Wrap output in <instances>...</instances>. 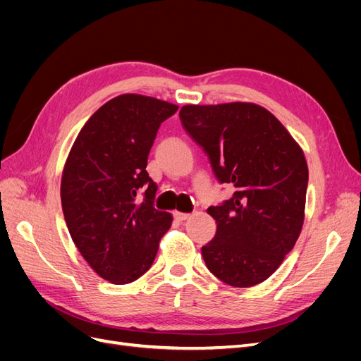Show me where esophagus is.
Listing matches in <instances>:
<instances>
[{"instance_id": "esophagus-1", "label": "esophagus", "mask_w": 361, "mask_h": 361, "mask_svg": "<svg viewBox=\"0 0 361 361\" xmlns=\"http://www.w3.org/2000/svg\"><path fill=\"white\" fill-rule=\"evenodd\" d=\"M174 218H176L178 221H187L191 218L190 214H182V212H174Z\"/></svg>"}]
</instances>
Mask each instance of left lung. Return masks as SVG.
I'll return each mask as SVG.
<instances>
[{
	"label": "left lung",
	"instance_id": "8db88e82",
	"mask_svg": "<svg viewBox=\"0 0 361 361\" xmlns=\"http://www.w3.org/2000/svg\"><path fill=\"white\" fill-rule=\"evenodd\" d=\"M185 130L235 192L207 209L216 233L202 247L204 264L228 286L265 281L293 248L304 223L309 169L279 118L250 102L185 105Z\"/></svg>",
	"mask_w": 361,
	"mask_h": 361
}]
</instances>
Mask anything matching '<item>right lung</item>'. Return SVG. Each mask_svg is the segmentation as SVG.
Returning <instances> with one entry per match:
<instances>
[{
	"label": "right lung",
	"instance_id": "1",
	"mask_svg": "<svg viewBox=\"0 0 361 361\" xmlns=\"http://www.w3.org/2000/svg\"><path fill=\"white\" fill-rule=\"evenodd\" d=\"M178 108L120 94L87 120L64 164L60 194L72 241L96 274L114 285L145 274L171 226L173 216L154 207L157 183L146 166L161 123Z\"/></svg>",
	"mask_w": 361,
	"mask_h": 361
}]
</instances>
